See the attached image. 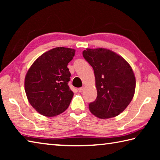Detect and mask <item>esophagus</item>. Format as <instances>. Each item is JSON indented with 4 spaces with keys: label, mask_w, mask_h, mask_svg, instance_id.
I'll return each mask as SVG.
<instances>
[{
    "label": "esophagus",
    "mask_w": 160,
    "mask_h": 160,
    "mask_svg": "<svg viewBox=\"0 0 160 160\" xmlns=\"http://www.w3.org/2000/svg\"><path fill=\"white\" fill-rule=\"evenodd\" d=\"M83 90H84L83 87H82V88H78V92H83Z\"/></svg>",
    "instance_id": "obj_1"
}]
</instances>
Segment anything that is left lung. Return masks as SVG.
Returning a JSON list of instances; mask_svg holds the SVG:
<instances>
[{"mask_svg":"<svg viewBox=\"0 0 160 160\" xmlns=\"http://www.w3.org/2000/svg\"><path fill=\"white\" fill-rule=\"evenodd\" d=\"M84 58L92 67L97 97L89 109L100 118L120 114L131 102L135 90V78L128 62L106 48H87Z\"/></svg>","mask_w":160,"mask_h":160,"instance_id":"obj_1","label":"left lung"}]
</instances>
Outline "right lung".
Instances as JSON below:
<instances>
[{"label":"right lung","instance_id":"add662e5","mask_svg":"<svg viewBox=\"0 0 160 160\" xmlns=\"http://www.w3.org/2000/svg\"><path fill=\"white\" fill-rule=\"evenodd\" d=\"M75 52L72 48H54L39 56L27 72V97L42 115L57 116L69 107L73 92L68 86L71 74L67 66Z\"/></svg>","mask_w":160,"mask_h":160}]
</instances>
